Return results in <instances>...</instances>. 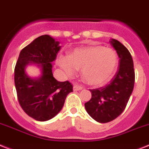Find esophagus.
Returning a JSON list of instances; mask_svg holds the SVG:
<instances>
[{
  "label": "esophagus",
  "mask_w": 149,
  "mask_h": 149,
  "mask_svg": "<svg viewBox=\"0 0 149 149\" xmlns=\"http://www.w3.org/2000/svg\"><path fill=\"white\" fill-rule=\"evenodd\" d=\"M82 87H81V86H78L77 85V84H74V85L73 86V91H81V90H82Z\"/></svg>",
  "instance_id": "34e87169"
}]
</instances>
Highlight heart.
<instances>
[{"label": "heart", "mask_w": 149, "mask_h": 149, "mask_svg": "<svg viewBox=\"0 0 149 149\" xmlns=\"http://www.w3.org/2000/svg\"><path fill=\"white\" fill-rule=\"evenodd\" d=\"M119 58L113 49L102 45L76 48L70 55H61L57 63L65 74L72 77L81 69L82 77L91 85H103L113 76Z\"/></svg>", "instance_id": "obj_1"}]
</instances>
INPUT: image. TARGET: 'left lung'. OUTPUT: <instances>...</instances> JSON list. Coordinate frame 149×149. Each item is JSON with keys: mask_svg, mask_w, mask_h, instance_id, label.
Masks as SVG:
<instances>
[{"mask_svg": "<svg viewBox=\"0 0 149 149\" xmlns=\"http://www.w3.org/2000/svg\"><path fill=\"white\" fill-rule=\"evenodd\" d=\"M110 42L120 58L119 69L107 85L90 90L91 99L84 104L88 113L101 123L115 120L123 112L135 83L133 60L130 52L116 39H110Z\"/></svg>", "mask_w": 149, "mask_h": 149, "instance_id": "1", "label": "left lung"}]
</instances>
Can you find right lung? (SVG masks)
Returning <instances> with one entry per match:
<instances>
[{"instance_id":"right-lung-1","label":"right lung","mask_w":149,"mask_h":149,"mask_svg":"<svg viewBox=\"0 0 149 149\" xmlns=\"http://www.w3.org/2000/svg\"><path fill=\"white\" fill-rule=\"evenodd\" d=\"M59 42L42 35L23 48L14 70L17 97L22 109L37 121H47L63 107L66 97L72 92V84L58 81L52 74V61L61 49ZM35 64L40 70L39 77H31L25 71L27 65Z\"/></svg>"}]
</instances>
